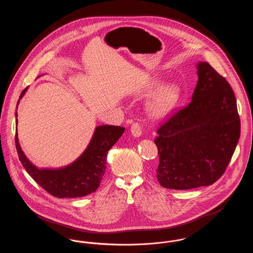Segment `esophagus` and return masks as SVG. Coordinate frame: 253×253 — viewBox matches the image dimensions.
I'll use <instances>...</instances> for the list:
<instances>
[{"mask_svg": "<svg viewBox=\"0 0 253 253\" xmlns=\"http://www.w3.org/2000/svg\"><path fill=\"white\" fill-rule=\"evenodd\" d=\"M131 132H132L133 136H140L142 133V128L139 122L135 121L133 122L131 126Z\"/></svg>", "mask_w": 253, "mask_h": 253, "instance_id": "esophagus-1", "label": "esophagus"}]
</instances>
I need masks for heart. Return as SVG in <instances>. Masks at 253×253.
<instances>
[{
  "label": "heart",
  "instance_id": "1",
  "mask_svg": "<svg viewBox=\"0 0 253 253\" xmlns=\"http://www.w3.org/2000/svg\"><path fill=\"white\" fill-rule=\"evenodd\" d=\"M180 96L178 87L168 84L161 87L157 94L151 99L148 108L155 117H163L175 106Z\"/></svg>",
  "mask_w": 253,
  "mask_h": 253
}]
</instances>
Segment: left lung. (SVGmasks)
Masks as SVG:
<instances>
[{
    "mask_svg": "<svg viewBox=\"0 0 253 253\" xmlns=\"http://www.w3.org/2000/svg\"><path fill=\"white\" fill-rule=\"evenodd\" d=\"M192 101L157 129V178L172 190L210 186L225 172L240 137V118L227 80L199 62Z\"/></svg>",
    "mask_w": 253,
    "mask_h": 253,
    "instance_id": "1",
    "label": "left lung"
}]
</instances>
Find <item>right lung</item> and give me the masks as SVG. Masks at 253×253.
<instances>
[{
    "mask_svg": "<svg viewBox=\"0 0 253 253\" xmlns=\"http://www.w3.org/2000/svg\"><path fill=\"white\" fill-rule=\"evenodd\" d=\"M26 90L27 88L22 92L20 98ZM124 130L123 127L114 125L96 127L83 156L68 167L60 169H39L32 165L20 147L17 132L15 143L19 159L25 170L43 190L58 198H75L96 192L105 173L107 153L117 143Z\"/></svg>",
    "mask_w": 253,
    "mask_h": 253,
    "instance_id": "add662e5",
    "label": "right lung"
}]
</instances>
